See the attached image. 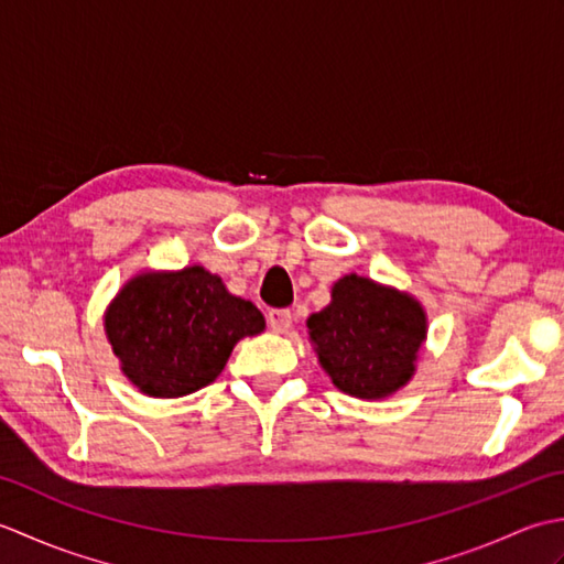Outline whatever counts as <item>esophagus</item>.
I'll list each match as a JSON object with an SVG mask.
<instances>
[{"instance_id": "esophagus-1", "label": "esophagus", "mask_w": 564, "mask_h": 564, "mask_svg": "<svg viewBox=\"0 0 564 564\" xmlns=\"http://www.w3.org/2000/svg\"><path fill=\"white\" fill-rule=\"evenodd\" d=\"M267 319H269V327H271L273 332H279V334L289 332V329H291V325H293V315H291V310H269Z\"/></svg>"}]
</instances>
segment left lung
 <instances>
[{"label":"left lung","instance_id":"1","mask_svg":"<svg viewBox=\"0 0 564 564\" xmlns=\"http://www.w3.org/2000/svg\"><path fill=\"white\" fill-rule=\"evenodd\" d=\"M319 366L341 392L382 400L414 376L426 339V313L410 293L349 273L332 285V303L307 317Z\"/></svg>","mask_w":564,"mask_h":564}]
</instances>
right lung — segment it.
<instances>
[{"label": "right lung", "mask_w": 564, "mask_h": 564, "mask_svg": "<svg viewBox=\"0 0 564 564\" xmlns=\"http://www.w3.org/2000/svg\"><path fill=\"white\" fill-rule=\"evenodd\" d=\"M106 337L133 386L150 398H184L223 373L235 344L267 322L203 267L130 279L104 317Z\"/></svg>", "instance_id": "obj_1"}]
</instances>
